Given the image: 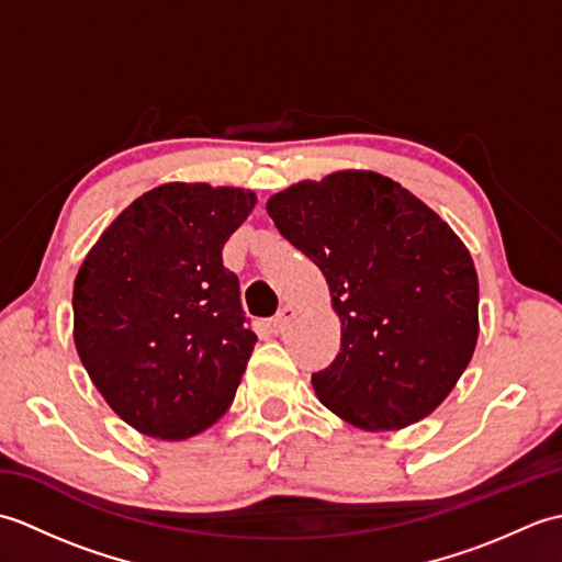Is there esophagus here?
Segmentation results:
<instances>
[{"instance_id":"obj_1","label":"esophagus","mask_w":562,"mask_h":562,"mask_svg":"<svg viewBox=\"0 0 562 562\" xmlns=\"http://www.w3.org/2000/svg\"><path fill=\"white\" fill-rule=\"evenodd\" d=\"M296 316V306H292V304H284L278 314H274V318H272V326L278 328V330H282V328H288L290 326V321Z\"/></svg>"}]
</instances>
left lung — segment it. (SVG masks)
<instances>
[{"label":"left lung","instance_id":"obj_1","mask_svg":"<svg viewBox=\"0 0 562 562\" xmlns=\"http://www.w3.org/2000/svg\"><path fill=\"white\" fill-rule=\"evenodd\" d=\"M266 210L324 272L340 318V352L312 376L318 401L369 432L427 417L479 342V274L465 244L376 171L294 183Z\"/></svg>","mask_w":562,"mask_h":562}]
</instances>
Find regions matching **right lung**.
Returning <instances> with one entry per match:
<instances>
[{"label": "right lung", "instance_id": "1", "mask_svg": "<svg viewBox=\"0 0 562 562\" xmlns=\"http://www.w3.org/2000/svg\"><path fill=\"white\" fill-rule=\"evenodd\" d=\"M254 207V190L164 183L83 258L71 294L79 360L137 432L181 441L229 411L256 333L222 248Z\"/></svg>", "mask_w": 562, "mask_h": 562}]
</instances>
